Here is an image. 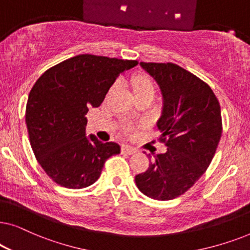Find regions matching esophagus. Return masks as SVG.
<instances>
[{"instance_id":"34e87169","label":"esophagus","mask_w":250,"mask_h":250,"mask_svg":"<svg viewBox=\"0 0 250 250\" xmlns=\"http://www.w3.org/2000/svg\"><path fill=\"white\" fill-rule=\"evenodd\" d=\"M122 152L126 153V155H133V153L136 152V149L133 148V146H123Z\"/></svg>"}]
</instances>
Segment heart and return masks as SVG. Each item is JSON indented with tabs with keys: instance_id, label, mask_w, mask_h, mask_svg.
Here are the masks:
<instances>
[{
	"instance_id": "heart-1",
	"label": "heart",
	"mask_w": 250,
	"mask_h": 250,
	"mask_svg": "<svg viewBox=\"0 0 250 250\" xmlns=\"http://www.w3.org/2000/svg\"><path fill=\"white\" fill-rule=\"evenodd\" d=\"M133 91L136 97L139 99L143 97H153V94L156 93V83L152 81V78L145 73H139L134 75L132 77L131 81ZM117 86V83H114L111 85V87L109 88V93H111L115 90V87ZM143 124H135V123L126 121L122 124V129L126 135H132L138 127L142 126Z\"/></svg>"
}]
</instances>
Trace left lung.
<instances>
[{
	"mask_svg": "<svg viewBox=\"0 0 250 250\" xmlns=\"http://www.w3.org/2000/svg\"><path fill=\"white\" fill-rule=\"evenodd\" d=\"M140 64L162 88L164 110L157 125L167 151L157 153L135 183L146 197L170 200L187 192L211 163L222 135L220 102L206 82L179 64Z\"/></svg>",
	"mask_w": 250,
	"mask_h": 250,
	"instance_id": "obj_1",
	"label": "left lung"
}]
</instances>
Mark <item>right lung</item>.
<instances>
[{"label":"right lung","instance_id":"1","mask_svg":"<svg viewBox=\"0 0 250 250\" xmlns=\"http://www.w3.org/2000/svg\"><path fill=\"white\" fill-rule=\"evenodd\" d=\"M138 64L94 54H78L44 71L30 90L26 105L29 142L50 179L68 189L93 184L116 142L85 136L88 108H97L119 75Z\"/></svg>","mask_w":250,"mask_h":250}]
</instances>
